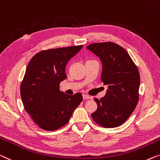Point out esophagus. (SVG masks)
<instances>
[{
	"mask_svg": "<svg viewBox=\"0 0 160 160\" xmlns=\"http://www.w3.org/2000/svg\"><path fill=\"white\" fill-rule=\"evenodd\" d=\"M82 96H83V99H85V100L92 99V97H91V96H90V95H86V94H83Z\"/></svg>",
	"mask_w": 160,
	"mask_h": 160,
	"instance_id": "1",
	"label": "esophagus"
}]
</instances>
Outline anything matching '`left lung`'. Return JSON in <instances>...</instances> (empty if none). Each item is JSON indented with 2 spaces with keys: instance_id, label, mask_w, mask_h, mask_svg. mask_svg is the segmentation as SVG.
I'll list each match as a JSON object with an SVG mask.
<instances>
[{
  "instance_id": "8db88e82",
  "label": "left lung",
  "mask_w": 160,
  "mask_h": 160,
  "mask_svg": "<svg viewBox=\"0 0 160 160\" xmlns=\"http://www.w3.org/2000/svg\"><path fill=\"white\" fill-rule=\"evenodd\" d=\"M87 49L101 59V80L108 88L104 97L95 98L98 108L92 118L103 127H117L132 115L139 101V70L126 49L116 43H93Z\"/></svg>"
}]
</instances>
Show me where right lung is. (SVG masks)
Listing matches in <instances>:
<instances>
[{
  "instance_id": "add662e5",
  "label": "right lung",
  "mask_w": 160,
  "mask_h": 160,
  "mask_svg": "<svg viewBox=\"0 0 160 160\" xmlns=\"http://www.w3.org/2000/svg\"><path fill=\"white\" fill-rule=\"evenodd\" d=\"M82 47L42 50L28 64L21 97L26 111L42 129L55 131L67 124L82 101L80 92L69 95L59 90V84L67 78V63Z\"/></svg>"
}]
</instances>
